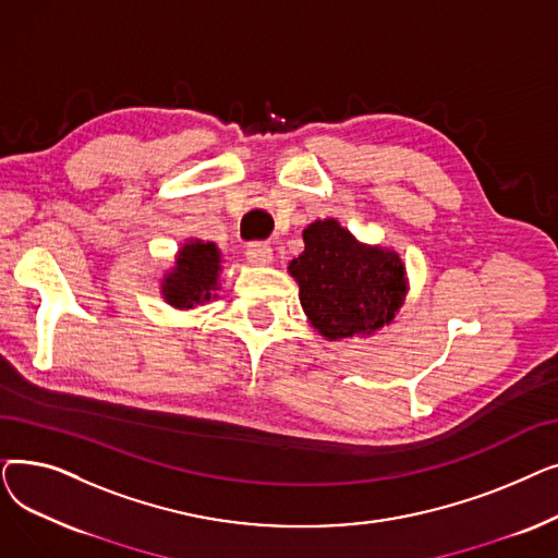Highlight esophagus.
<instances>
[{"instance_id": "obj_1", "label": "esophagus", "mask_w": 558, "mask_h": 558, "mask_svg": "<svg viewBox=\"0 0 558 558\" xmlns=\"http://www.w3.org/2000/svg\"><path fill=\"white\" fill-rule=\"evenodd\" d=\"M246 259L253 264V267H267V264L274 262V251L269 244L253 242L246 246Z\"/></svg>"}]
</instances>
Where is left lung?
Returning <instances> with one entry per match:
<instances>
[{"instance_id":"obj_1","label":"left lung","mask_w":558,"mask_h":558,"mask_svg":"<svg viewBox=\"0 0 558 558\" xmlns=\"http://www.w3.org/2000/svg\"><path fill=\"white\" fill-rule=\"evenodd\" d=\"M303 242L287 271L299 282L307 324L320 337L366 339L393 324L409 291L398 251L360 242L332 217L307 223Z\"/></svg>"}]
</instances>
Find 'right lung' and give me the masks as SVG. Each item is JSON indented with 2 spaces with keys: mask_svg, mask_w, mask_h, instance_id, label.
<instances>
[{
  "mask_svg": "<svg viewBox=\"0 0 558 558\" xmlns=\"http://www.w3.org/2000/svg\"><path fill=\"white\" fill-rule=\"evenodd\" d=\"M223 255L215 242L185 240L162 271L160 296L173 310H194L219 299Z\"/></svg>",
  "mask_w": 558,
  "mask_h": 558,
  "instance_id": "1",
  "label": "right lung"
}]
</instances>
